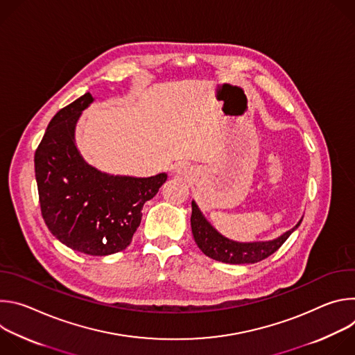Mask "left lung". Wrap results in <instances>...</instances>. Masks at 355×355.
<instances>
[{"mask_svg": "<svg viewBox=\"0 0 355 355\" xmlns=\"http://www.w3.org/2000/svg\"><path fill=\"white\" fill-rule=\"evenodd\" d=\"M300 220L288 232L281 234L274 240L267 241H234L223 234H220L200 212L196 202L192 200V215H191V229L195 239V243L202 250L205 256L222 261L226 264H252L259 263L267 257H270L272 252H275L285 240L297 229Z\"/></svg>", "mask_w": 355, "mask_h": 355, "instance_id": "8db88e82", "label": "left lung"}]
</instances>
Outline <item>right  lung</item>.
<instances>
[{
    "label": "right lung",
    "instance_id": "1",
    "mask_svg": "<svg viewBox=\"0 0 355 355\" xmlns=\"http://www.w3.org/2000/svg\"><path fill=\"white\" fill-rule=\"evenodd\" d=\"M92 101L85 92L50 121L35 153V177L50 233L84 254L110 256L130 244L143 205L159 192L167 174L114 175L88 164L76 144V128Z\"/></svg>",
    "mask_w": 355,
    "mask_h": 355
}]
</instances>
